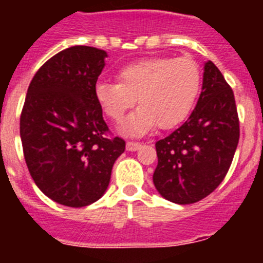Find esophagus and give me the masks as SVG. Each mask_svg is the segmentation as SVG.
I'll return each mask as SVG.
<instances>
[{
    "label": "esophagus",
    "instance_id": "34e87169",
    "mask_svg": "<svg viewBox=\"0 0 263 263\" xmlns=\"http://www.w3.org/2000/svg\"><path fill=\"white\" fill-rule=\"evenodd\" d=\"M139 147H141V143L139 142H132V141H129V142L126 143L127 152H136V150H138Z\"/></svg>",
    "mask_w": 263,
    "mask_h": 263
}]
</instances>
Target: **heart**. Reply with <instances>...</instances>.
Instances as JSON below:
<instances>
[{"label": "heart", "mask_w": 263, "mask_h": 263, "mask_svg": "<svg viewBox=\"0 0 263 263\" xmlns=\"http://www.w3.org/2000/svg\"><path fill=\"white\" fill-rule=\"evenodd\" d=\"M120 83L100 81L95 95L113 121L139 106L121 125L127 136H142L155 125L171 129L191 111L201 84L199 66L188 58H150L130 63L118 72Z\"/></svg>", "instance_id": "obj_1"}]
</instances>
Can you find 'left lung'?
<instances>
[{"mask_svg":"<svg viewBox=\"0 0 263 263\" xmlns=\"http://www.w3.org/2000/svg\"><path fill=\"white\" fill-rule=\"evenodd\" d=\"M240 139L232 88L211 60L204 63L203 87L194 111L182 126L155 143L158 166L153 175L166 200L192 204L224 180Z\"/></svg>","mask_w":263,"mask_h":263,"instance_id":"1","label":"left lung"}]
</instances>
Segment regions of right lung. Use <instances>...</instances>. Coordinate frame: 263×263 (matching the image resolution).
<instances>
[{
	"instance_id": "add662e5",
	"label": "right lung",
	"mask_w": 263,
	"mask_h": 263,
	"mask_svg": "<svg viewBox=\"0 0 263 263\" xmlns=\"http://www.w3.org/2000/svg\"><path fill=\"white\" fill-rule=\"evenodd\" d=\"M108 53L88 46L60 51L38 69L20 122L27 168L51 200L80 208L105 194L125 141L106 138L95 95Z\"/></svg>"
}]
</instances>
